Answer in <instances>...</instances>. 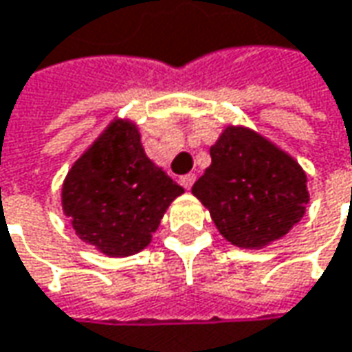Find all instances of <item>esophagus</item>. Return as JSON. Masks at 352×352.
<instances>
[{
	"instance_id": "34e87169",
	"label": "esophagus",
	"mask_w": 352,
	"mask_h": 352,
	"mask_svg": "<svg viewBox=\"0 0 352 352\" xmlns=\"http://www.w3.org/2000/svg\"><path fill=\"white\" fill-rule=\"evenodd\" d=\"M194 182H196V174H186V176L180 178V184H182L186 190H190L194 186Z\"/></svg>"
}]
</instances>
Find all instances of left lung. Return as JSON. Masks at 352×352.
<instances>
[{
  "label": "left lung",
  "instance_id": "1",
  "mask_svg": "<svg viewBox=\"0 0 352 352\" xmlns=\"http://www.w3.org/2000/svg\"><path fill=\"white\" fill-rule=\"evenodd\" d=\"M210 155L211 166L192 194L229 243L258 249L304 217L309 199L304 170L272 142L249 129L227 127Z\"/></svg>",
  "mask_w": 352,
  "mask_h": 352
}]
</instances>
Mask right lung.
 Here are the masks:
<instances>
[{"label":"right lung","instance_id":"right-lung-1","mask_svg":"<svg viewBox=\"0 0 352 352\" xmlns=\"http://www.w3.org/2000/svg\"><path fill=\"white\" fill-rule=\"evenodd\" d=\"M182 186L146 158L135 125L116 121L76 162L62 186V208L76 235L109 254L142 250Z\"/></svg>","mask_w":352,"mask_h":352}]
</instances>
